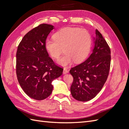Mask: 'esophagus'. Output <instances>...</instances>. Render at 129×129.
<instances>
[{
    "label": "esophagus",
    "mask_w": 129,
    "mask_h": 129,
    "mask_svg": "<svg viewBox=\"0 0 129 129\" xmlns=\"http://www.w3.org/2000/svg\"><path fill=\"white\" fill-rule=\"evenodd\" d=\"M68 73V70H67V69L64 68V69H63V73L64 74H67V73Z\"/></svg>",
    "instance_id": "esophagus-1"
}]
</instances>
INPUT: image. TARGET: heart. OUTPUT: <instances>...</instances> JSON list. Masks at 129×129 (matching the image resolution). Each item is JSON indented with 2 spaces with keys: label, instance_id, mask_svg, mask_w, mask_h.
Masks as SVG:
<instances>
[{
  "label": "heart",
  "instance_id": "b5f03b06",
  "mask_svg": "<svg viewBox=\"0 0 129 129\" xmlns=\"http://www.w3.org/2000/svg\"><path fill=\"white\" fill-rule=\"evenodd\" d=\"M54 39L47 40L45 48L50 56L58 59L64 52V55L58 63L63 67L83 61L87 57L91 46V37L87 29L77 27H66L58 30Z\"/></svg>",
  "mask_w": 129,
  "mask_h": 129
}]
</instances>
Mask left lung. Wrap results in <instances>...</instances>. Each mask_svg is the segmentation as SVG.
Instances as JSON below:
<instances>
[{
    "label": "left lung",
    "mask_w": 129,
    "mask_h": 129,
    "mask_svg": "<svg viewBox=\"0 0 129 129\" xmlns=\"http://www.w3.org/2000/svg\"><path fill=\"white\" fill-rule=\"evenodd\" d=\"M94 43L90 56L69 71L73 77L71 87L72 95L75 100L82 102L91 100L99 93L107 80L110 70V49L97 29Z\"/></svg>",
    "instance_id": "obj_1"
}]
</instances>
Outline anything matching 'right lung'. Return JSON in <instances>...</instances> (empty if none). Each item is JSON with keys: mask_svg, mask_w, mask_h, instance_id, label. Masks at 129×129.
Returning <instances> with one entry per match:
<instances>
[{"mask_svg": "<svg viewBox=\"0 0 129 129\" xmlns=\"http://www.w3.org/2000/svg\"><path fill=\"white\" fill-rule=\"evenodd\" d=\"M54 26L42 24L23 37L16 54L18 81L29 97L43 100L52 92V81L60 76L63 68L57 66L45 48L46 40Z\"/></svg>", "mask_w": 129, "mask_h": 129, "instance_id": "1", "label": "right lung"}]
</instances>
